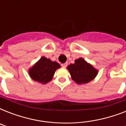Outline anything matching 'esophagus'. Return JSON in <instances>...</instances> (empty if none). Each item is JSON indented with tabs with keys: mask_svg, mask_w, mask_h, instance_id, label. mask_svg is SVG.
Returning <instances> with one entry per match:
<instances>
[{
	"mask_svg": "<svg viewBox=\"0 0 126 126\" xmlns=\"http://www.w3.org/2000/svg\"><path fill=\"white\" fill-rule=\"evenodd\" d=\"M61 66L63 67V68H65V67H67V63H63V64H61Z\"/></svg>",
	"mask_w": 126,
	"mask_h": 126,
	"instance_id": "1",
	"label": "esophagus"
}]
</instances>
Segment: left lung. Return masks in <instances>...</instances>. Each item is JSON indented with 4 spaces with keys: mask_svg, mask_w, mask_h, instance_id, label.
Masks as SVG:
<instances>
[{
    "mask_svg": "<svg viewBox=\"0 0 126 126\" xmlns=\"http://www.w3.org/2000/svg\"><path fill=\"white\" fill-rule=\"evenodd\" d=\"M67 69L73 80L79 85L90 82L98 74L97 69L82 57L75 59V63L70 64Z\"/></svg>",
    "mask_w": 126,
    "mask_h": 126,
    "instance_id": "8db88e82",
    "label": "left lung"
}]
</instances>
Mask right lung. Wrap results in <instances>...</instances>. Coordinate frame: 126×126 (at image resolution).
I'll list each match as a JSON object with an SVG mask.
<instances>
[{
	"label": "right lung",
	"mask_w": 126,
	"mask_h": 126,
	"mask_svg": "<svg viewBox=\"0 0 126 126\" xmlns=\"http://www.w3.org/2000/svg\"><path fill=\"white\" fill-rule=\"evenodd\" d=\"M59 68H61V65L56 61H52L42 56L29 69V75L35 82L46 84L52 80L55 71Z\"/></svg>",
	"instance_id": "1"
}]
</instances>
